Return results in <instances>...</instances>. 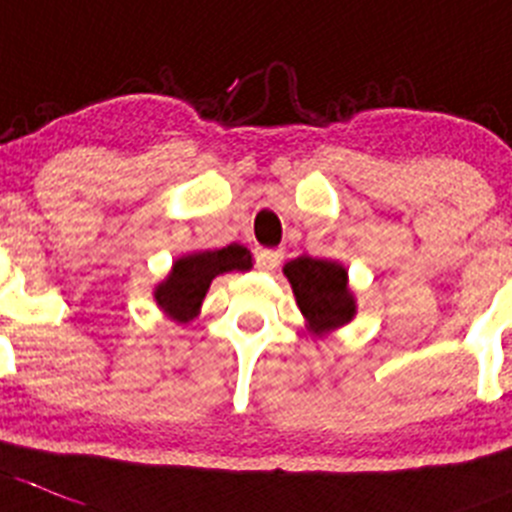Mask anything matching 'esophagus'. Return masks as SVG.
<instances>
[{"instance_id": "esophagus-1", "label": "esophagus", "mask_w": 512, "mask_h": 512, "mask_svg": "<svg viewBox=\"0 0 512 512\" xmlns=\"http://www.w3.org/2000/svg\"><path fill=\"white\" fill-rule=\"evenodd\" d=\"M280 260H283V252H278V250H257L255 252V265H257V270H262V272L278 270Z\"/></svg>"}]
</instances>
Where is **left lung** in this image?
Returning <instances> with one entry per match:
<instances>
[{
  "mask_svg": "<svg viewBox=\"0 0 512 512\" xmlns=\"http://www.w3.org/2000/svg\"><path fill=\"white\" fill-rule=\"evenodd\" d=\"M300 313L308 318L315 333L346 326L356 313L353 295L348 293V275L338 262L318 257H298L285 265Z\"/></svg>",
  "mask_w": 512,
  "mask_h": 512,
  "instance_id": "obj_1",
  "label": "left lung"
}]
</instances>
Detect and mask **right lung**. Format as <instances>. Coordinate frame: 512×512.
Masks as SVG:
<instances>
[{
  "label": "right lung",
  "mask_w": 512,
  "mask_h": 512,
  "mask_svg": "<svg viewBox=\"0 0 512 512\" xmlns=\"http://www.w3.org/2000/svg\"><path fill=\"white\" fill-rule=\"evenodd\" d=\"M252 255L242 245H227L222 250L194 252L174 262L169 278L156 288V303L174 321L186 323L197 315L209 285L217 275L232 270H250Z\"/></svg>",
  "instance_id": "add662e5"
}]
</instances>
